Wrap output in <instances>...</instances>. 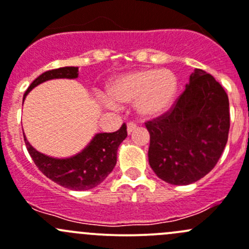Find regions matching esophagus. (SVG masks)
<instances>
[{
	"label": "esophagus",
	"mask_w": 249,
	"mask_h": 249,
	"mask_svg": "<svg viewBox=\"0 0 249 249\" xmlns=\"http://www.w3.org/2000/svg\"><path fill=\"white\" fill-rule=\"evenodd\" d=\"M135 127H137V124H135L134 122H129V124H127V132H128V134H130V133H132L133 130L135 129Z\"/></svg>",
	"instance_id": "34e87169"
}]
</instances>
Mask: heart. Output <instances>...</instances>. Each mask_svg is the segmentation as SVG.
<instances>
[{
	"label": "heart",
	"mask_w": 249,
	"mask_h": 249,
	"mask_svg": "<svg viewBox=\"0 0 249 249\" xmlns=\"http://www.w3.org/2000/svg\"><path fill=\"white\" fill-rule=\"evenodd\" d=\"M177 77L172 71L139 70L121 76L110 83L107 92L119 103H134L135 111L142 117L162 114L177 92Z\"/></svg>",
	"instance_id": "1"
}]
</instances>
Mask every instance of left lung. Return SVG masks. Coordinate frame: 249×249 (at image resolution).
<instances>
[{"label":"left lung","mask_w":249,"mask_h":249,"mask_svg":"<svg viewBox=\"0 0 249 249\" xmlns=\"http://www.w3.org/2000/svg\"><path fill=\"white\" fill-rule=\"evenodd\" d=\"M145 127L156 176L173 185L195 183L214 168L228 142V94L213 76L196 69L174 104Z\"/></svg>","instance_id":"left-lung-1"}]
</instances>
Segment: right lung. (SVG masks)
Segmentation results:
<instances>
[{
	"label": "right lung",
	"instance_id": "obj_1",
	"mask_svg": "<svg viewBox=\"0 0 249 249\" xmlns=\"http://www.w3.org/2000/svg\"><path fill=\"white\" fill-rule=\"evenodd\" d=\"M78 68L65 66L43 72L26 89L29 92L44 81L53 78H76ZM127 137L124 124L119 130L112 133H99L93 138L87 147L70 159H53L36 151L25 140L26 149L42 173L54 183L71 190H89L99 185L112 172L117 160V149Z\"/></svg>",
	"mask_w": 249,
	"mask_h": 249
}]
</instances>
